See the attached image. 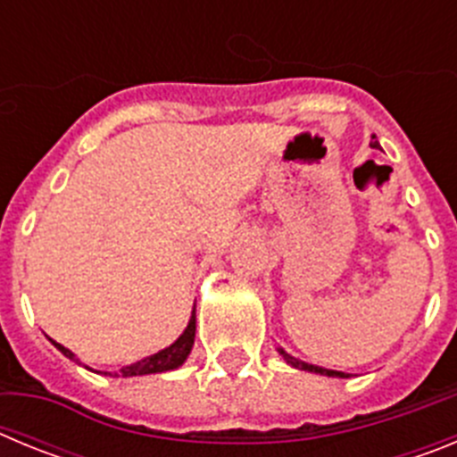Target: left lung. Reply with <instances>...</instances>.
I'll return each mask as SVG.
<instances>
[{
    "label": "left lung",
    "mask_w": 457,
    "mask_h": 457,
    "mask_svg": "<svg viewBox=\"0 0 457 457\" xmlns=\"http://www.w3.org/2000/svg\"><path fill=\"white\" fill-rule=\"evenodd\" d=\"M278 353L284 354V359L288 361L290 366H295V369H302V370H311V373H320V375H329V378H348L345 373H338V370H329V369H320V366H313V364H306V361H300V359L290 357L288 353H284V350H278Z\"/></svg>",
    "instance_id": "8db88e82"
}]
</instances>
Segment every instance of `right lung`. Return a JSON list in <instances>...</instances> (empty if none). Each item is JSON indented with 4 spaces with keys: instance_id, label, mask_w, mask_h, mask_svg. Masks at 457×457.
Here are the masks:
<instances>
[{
    "instance_id": "1",
    "label": "right lung",
    "mask_w": 457,
    "mask_h": 457,
    "mask_svg": "<svg viewBox=\"0 0 457 457\" xmlns=\"http://www.w3.org/2000/svg\"><path fill=\"white\" fill-rule=\"evenodd\" d=\"M194 332H196V316H194V313H192V318H189L187 329H185L183 337H180L179 341L173 343V345H169V348L160 350V353H157V354H151V357L141 359V361H137V364L125 366V369H120V373H109V375H123V378H128V375H148V373H162V370L179 369V366L183 364L185 359H187L189 350H192ZM52 343H54L56 348L62 350V353L66 354L68 359L75 357V354H72L71 350L63 348L62 343H56V341H52Z\"/></svg>"
}]
</instances>
